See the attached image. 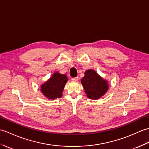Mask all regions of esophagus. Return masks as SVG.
<instances>
[{
    "label": "esophagus",
    "instance_id": "1",
    "mask_svg": "<svg viewBox=\"0 0 149 149\" xmlns=\"http://www.w3.org/2000/svg\"><path fill=\"white\" fill-rule=\"evenodd\" d=\"M78 79H79L78 77H75V78H72L71 80H72V81H78Z\"/></svg>",
    "mask_w": 149,
    "mask_h": 149
}]
</instances>
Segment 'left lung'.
I'll use <instances>...</instances> for the list:
<instances>
[{
  "label": "left lung",
  "mask_w": 149,
  "mask_h": 149,
  "mask_svg": "<svg viewBox=\"0 0 149 149\" xmlns=\"http://www.w3.org/2000/svg\"><path fill=\"white\" fill-rule=\"evenodd\" d=\"M81 83L87 97L91 100L100 99L107 93L109 88L108 81L92 69L85 71Z\"/></svg>",
  "instance_id": "8db88e82"
}]
</instances>
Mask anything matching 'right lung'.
Returning <instances> with one entry per match:
<instances>
[{"label":"right lung","mask_w":149,"mask_h":149,"mask_svg":"<svg viewBox=\"0 0 149 149\" xmlns=\"http://www.w3.org/2000/svg\"><path fill=\"white\" fill-rule=\"evenodd\" d=\"M68 81V78L65 74H61L58 71H56L47 81L40 86L41 92L48 100H54L61 98Z\"/></svg>","instance_id":"1"}]
</instances>
